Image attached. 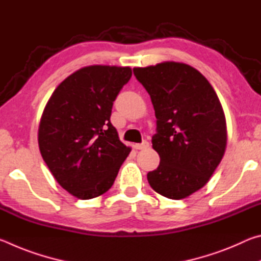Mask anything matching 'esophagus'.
Listing matches in <instances>:
<instances>
[{
  "instance_id": "obj_1",
  "label": "esophagus",
  "mask_w": 261,
  "mask_h": 261,
  "mask_svg": "<svg viewBox=\"0 0 261 261\" xmlns=\"http://www.w3.org/2000/svg\"><path fill=\"white\" fill-rule=\"evenodd\" d=\"M148 146H149L148 141H147V140H144L143 143L136 144V145H135V148H136V149H145V148H147Z\"/></svg>"
}]
</instances>
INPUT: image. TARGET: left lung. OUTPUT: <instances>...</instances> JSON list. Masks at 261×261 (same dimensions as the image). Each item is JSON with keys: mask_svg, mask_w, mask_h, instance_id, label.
I'll use <instances>...</instances> for the list:
<instances>
[{"mask_svg": "<svg viewBox=\"0 0 261 261\" xmlns=\"http://www.w3.org/2000/svg\"><path fill=\"white\" fill-rule=\"evenodd\" d=\"M134 73L156 117L153 148L160 165L147 174L154 191L183 199L208 182L227 146L226 117L214 88L188 64L163 62Z\"/></svg>", "mask_w": 261, "mask_h": 261, "instance_id": "left-lung-1", "label": "left lung"}]
</instances>
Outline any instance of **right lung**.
Wrapping results in <instances>:
<instances>
[{
	"instance_id": "add662e5",
	"label": "right lung",
	"mask_w": 261,
	"mask_h": 261,
	"mask_svg": "<svg viewBox=\"0 0 261 261\" xmlns=\"http://www.w3.org/2000/svg\"><path fill=\"white\" fill-rule=\"evenodd\" d=\"M131 76L129 67L82 68L56 87L43 110L38 134L42 159L78 199L107 192L131 151L110 123L114 101Z\"/></svg>"
}]
</instances>
